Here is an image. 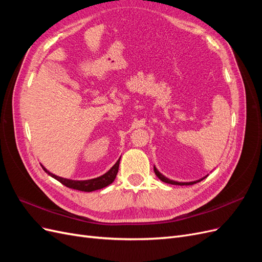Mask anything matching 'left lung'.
Instances as JSON below:
<instances>
[{"instance_id": "8db88e82", "label": "left lung", "mask_w": 262, "mask_h": 262, "mask_svg": "<svg viewBox=\"0 0 262 262\" xmlns=\"http://www.w3.org/2000/svg\"><path fill=\"white\" fill-rule=\"evenodd\" d=\"M154 171H155V175L160 178L162 181H164V182H166V184H170V185H178V186H184V185H186V186H188V185H193V184H196V182H199V181H201V180H203L204 178H207V176L205 177H203V178H201V179H199V180H195V181H189V182H179V181H175V180H171V179H168L167 177H165L163 173H161L160 171L157 170V168L155 167L154 166Z\"/></svg>"}]
</instances>
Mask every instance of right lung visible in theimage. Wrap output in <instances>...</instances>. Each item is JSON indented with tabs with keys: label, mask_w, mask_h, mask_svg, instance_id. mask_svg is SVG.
Segmentation results:
<instances>
[{
	"label": "right lung",
	"mask_w": 262,
	"mask_h": 262,
	"mask_svg": "<svg viewBox=\"0 0 262 262\" xmlns=\"http://www.w3.org/2000/svg\"><path fill=\"white\" fill-rule=\"evenodd\" d=\"M119 164H120V158H119V160L117 161V163L106 173H104V175H101V176H99L97 178L89 179V180H72V179L62 178V177H59L57 175H54V173L50 172L49 170H47L42 165H41V167L43 168V170L47 173H48V175H50L54 179H57L58 181H60L62 185H64L67 187L71 188V189L80 190V191L91 192V191H95V190L102 189V188L109 186L110 184H113L114 180L116 179L117 173H118Z\"/></svg>",
	"instance_id": "add662e5"
}]
</instances>
